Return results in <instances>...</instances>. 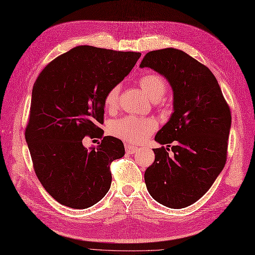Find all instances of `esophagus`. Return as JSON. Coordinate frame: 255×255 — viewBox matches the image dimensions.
I'll return each instance as SVG.
<instances>
[{
	"label": "esophagus",
	"instance_id": "obj_1",
	"mask_svg": "<svg viewBox=\"0 0 255 255\" xmlns=\"http://www.w3.org/2000/svg\"><path fill=\"white\" fill-rule=\"evenodd\" d=\"M139 147L133 146V145H130V144H126L125 145V149H126V153L127 154H134L136 151H138Z\"/></svg>",
	"mask_w": 255,
	"mask_h": 255
}]
</instances>
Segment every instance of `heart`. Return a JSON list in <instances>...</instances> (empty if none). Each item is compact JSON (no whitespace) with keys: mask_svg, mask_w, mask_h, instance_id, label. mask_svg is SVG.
Masks as SVG:
<instances>
[{"mask_svg":"<svg viewBox=\"0 0 255 255\" xmlns=\"http://www.w3.org/2000/svg\"><path fill=\"white\" fill-rule=\"evenodd\" d=\"M139 85L145 95L154 102L160 101L167 93V83L164 77L157 74L143 75L139 80ZM121 93L120 85H114L104 96V106L110 111L115 110L119 103ZM157 127V124L151 119H139L127 116L114 121L111 124L110 133L128 143H138L144 140Z\"/></svg>","mask_w":255,"mask_h":255,"instance_id":"heart-1","label":"heart"}]
</instances>
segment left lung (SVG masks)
Returning <instances> with one entry per match:
<instances>
[{
    "instance_id": "left-lung-1",
    "label": "left lung",
    "mask_w": 255,
    "mask_h": 255,
    "mask_svg": "<svg viewBox=\"0 0 255 255\" xmlns=\"http://www.w3.org/2000/svg\"><path fill=\"white\" fill-rule=\"evenodd\" d=\"M140 68L164 76L173 91V113L155 141L167 148L173 141L174 156L164 146L153 149L155 160L144 173L146 188L159 204L185 208L201 198L223 170L231 110L212 72L184 51H149Z\"/></svg>"
}]
</instances>
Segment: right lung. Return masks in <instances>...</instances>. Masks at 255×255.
<instances>
[{"instance_id": "add662e5", "label": "right lung", "mask_w": 255, "mask_h": 255, "mask_svg": "<svg viewBox=\"0 0 255 255\" xmlns=\"http://www.w3.org/2000/svg\"><path fill=\"white\" fill-rule=\"evenodd\" d=\"M140 57L82 45L57 57L38 75L25 141L36 177L59 204L86 209L109 192L110 164L125 155L123 142L107 135L97 147L86 148L83 139L102 138L98 125L103 124L104 96Z\"/></svg>"}]
</instances>
